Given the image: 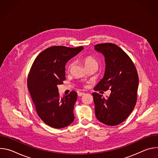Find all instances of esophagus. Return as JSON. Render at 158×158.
Wrapping results in <instances>:
<instances>
[{
	"mask_svg": "<svg viewBox=\"0 0 158 158\" xmlns=\"http://www.w3.org/2000/svg\"><path fill=\"white\" fill-rule=\"evenodd\" d=\"M84 94V93H78V94H77L78 96H82Z\"/></svg>",
	"mask_w": 158,
	"mask_h": 158,
	"instance_id": "obj_1",
	"label": "esophagus"
}]
</instances>
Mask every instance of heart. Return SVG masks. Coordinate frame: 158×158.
<instances>
[{
    "instance_id": "heart-1",
    "label": "heart",
    "mask_w": 158,
    "mask_h": 158,
    "mask_svg": "<svg viewBox=\"0 0 158 158\" xmlns=\"http://www.w3.org/2000/svg\"><path fill=\"white\" fill-rule=\"evenodd\" d=\"M81 60L87 69L93 66L98 67V65L97 60L93 56H85L82 57L81 58ZM73 65V62H71L68 64V65H67V69H68L69 71L71 69Z\"/></svg>"
}]
</instances>
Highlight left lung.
<instances>
[{"label":"left lung","instance_id":"obj_1","mask_svg":"<svg viewBox=\"0 0 158 158\" xmlns=\"http://www.w3.org/2000/svg\"><path fill=\"white\" fill-rule=\"evenodd\" d=\"M94 49L104 54L106 71L95 91H111L109 97L93 93L97 119L108 126H116L124 121L136 106L139 77L129 56L114 44H98Z\"/></svg>","mask_w":158,"mask_h":158}]
</instances>
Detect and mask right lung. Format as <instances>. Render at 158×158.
I'll list each match as a JSON object with an SVG mask.
<instances>
[{
    "label": "right lung",
    "instance_id": "add662e5",
    "mask_svg": "<svg viewBox=\"0 0 158 158\" xmlns=\"http://www.w3.org/2000/svg\"><path fill=\"white\" fill-rule=\"evenodd\" d=\"M62 46H52L34 60L27 77V87L39 117L56 129L65 127L74 120V106L77 94L71 91L60 97L57 85L65 79V65L83 49Z\"/></svg>",
    "mask_w": 158,
    "mask_h": 158
}]
</instances>
